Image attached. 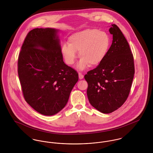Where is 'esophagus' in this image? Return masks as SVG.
<instances>
[{"label": "esophagus", "instance_id": "esophagus-1", "mask_svg": "<svg viewBox=\"0 0 153 153\" xmlns=\"http://www.w3.org/2000/svg\"><path fill=\"white\" fill-rule=\"evenodd\" d=\"M78 75H79V79H83V78H84V75H83V74H82L81 73H79V74H78Z\"/></svg>", "mask_w": 153, "mask_h": 153}]
</instances>
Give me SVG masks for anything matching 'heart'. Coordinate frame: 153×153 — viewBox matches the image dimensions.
Wrapping results in <instances>:
<instances>
[{"instance_id": "heart-1", "label": "heart", "mask_w": 153, "mask_h": 153, "mask_svg": "<svg viewBox=\"0 0 153 153\" xmlns=\"http://www.w3.org/2000/svg\"><path fill=\"white\" fill-rule=\"evenodd\" d=\"M109 35L97 29H86L71 35L61 48L62 55L68 65L74 63L78 51L81 58L76 68L80 71L88 65L91 67L100 64L105 58L110 47Z\"/></svg>"}]
</instances>
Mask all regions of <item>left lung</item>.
Listing matches in <instances>:
<instances>
[{
	"instance_id": "obj_1",
	"label": "left lung",
	"mask_w": 153,
	"mask_h": 153,
	"mask_svg": "<svg viewBox=\"0 0 153 153\" xmlns=\"http://www.w3.org/2000/svg\"><path fill=\"white\" fill-rule=\"evenodd\" d=\"M109 31L112 42L105 58L84 76L91 105L104 114L115 111L125 102L134 75L133 56L127 39L115 24Z\"/></svg>"
}]
</instances>
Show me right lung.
<instances>
[{"mask_svg":"<svg viewBox=\"0 0 153 153\" xmlns=\"http://www.w3.org/2000/svg\"><path fill=\"white\" fill-rule=\"evenodd\" d=\"M59 30L36 28L25 39L18 58L24 98L39 113L53 115L65 107L78 74L64 62Z\"/></svg>","mask_w":153,"mask_h":153,"instance_id":"add662e5","label":"right lung"}]
</instances>
